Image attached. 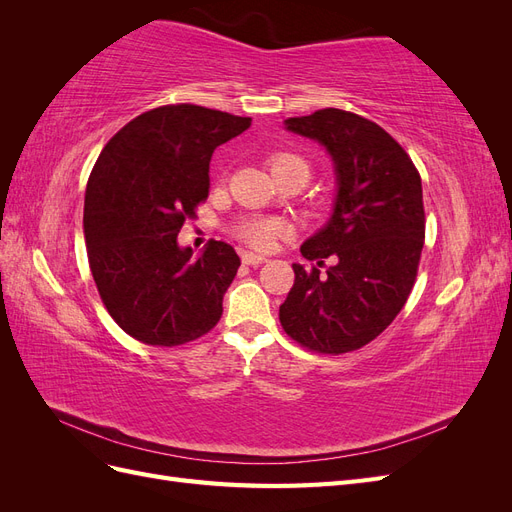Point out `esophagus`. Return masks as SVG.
I'll return each mask as SVG.
<instances>
[{
    "mask_svg": "<svg viewBox=\"0 0 512 512\" xmlns=\"http://www.w3.org/2000/svg\"><path fill=\"white\" fill-rule=\"evenodd\" d=\"M241 260H243V265H250V267H258V265H262V262H267L265 256L254 254V252H243Z\"/></svg>",
    "mask_w": 512,
    "mask_h": 512,
    "instance_id": "1",
    "label": "esophagus"
}]
</instances>
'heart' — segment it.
Listing matches in <instances>:
<instances>
[{
	"label": "heart",
	"instance_id": "b5f03b06",
	"mask_svg": "<svg viewBox=\"0 0 512 512\" xmlns=\"http://www.w3.org/2000/svg\"><path fill=\"white\" fill-rule=\"evenodd\" d=\"M267 166L275 181H284L290 177H299L307 181L309 177V164L299 156V153H292V151L271 153ZM235 232L241 241L254 247V250H271L275 241L286 232V226L280 220H273V218H250V220H243Z\"/></svg>",
	"mask_w": 512,
	"mask_h": 512
}]
</instances>
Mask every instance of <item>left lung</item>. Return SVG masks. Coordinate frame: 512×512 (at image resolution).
I'll return each instance as SVG.
<instances>
[{"label": "left lung", "mask_w": 512, "mask_h": 512, "mask_svg": "<svg viewBox=\"0 0 512 512\" xmlns=\"http://www.w3.org/2000/svg\"><path fill=\"white\" fill-rule=\"evenodd\" d=\"M286 128L327 147L337 198L329 224L301 245L318 265H292L280 322L312 352L359 350L395 320L416 282L425 243L421 175L389 132L342 108L290 117ZM329 255L336 265L320 274Z\"/></svg>", "instance_id": "1"}]
</instances>
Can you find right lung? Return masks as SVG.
Returning a JSON list of instances; mask_svg holds the SVG:
<instances>
[{
	"label": "right lung",
	"mask_w": 512,
	"mask_h": 512,
	"mask_svg": "<svg viewBox=\"0 0 512 512\" xmlns=\"http://www.w3.org/2000/svg\"><path fill=\"white\" fill-rule=\"evenodd\" d=\"M196 104H166L134 117L100 153L85 192V243L106 312L149 346H181L222 318L241 260L224 241L200 258L177 235L209 196L215 147L250 128Z\"/></svg>",
	"instance_id": "right-lung-1"
}]
</instances>
